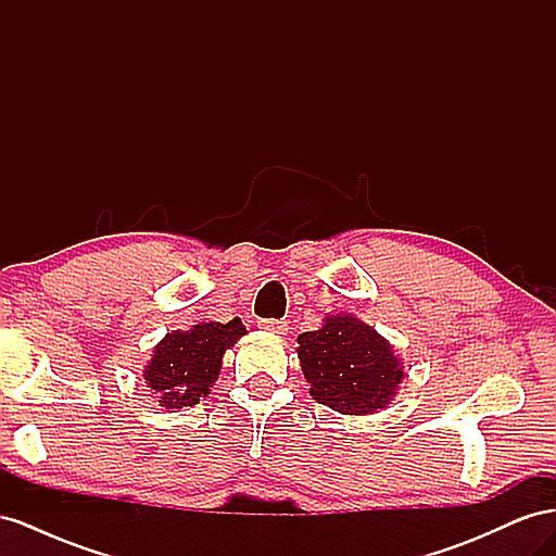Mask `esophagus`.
<instances>
[{
  "label": "esophagus",
  "mask_w": 556,
  "mask_h": 556,
  "mask_svg": "<svg viewBox=\"0 0 556 556\" xmlns=\"http://www.w3.org/2000/svg\"><path fill=\"white\" fill-rule=\"evenodd\" d=\"M257 327L268 331V333H276V336L288 331V323H285V319H274V317L271 319H260Z\"/></svg>",
  "instance_id": "1"
}]
</instances>
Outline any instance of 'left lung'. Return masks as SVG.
Here are the masks:
<instances>
[{
  "label": "left lung",
  "instance_id": "left-lung-1",
  "mask_svg": "<svg viewBox=\"0 0 556 556\" xmlns=\"http://www.w3.org/2000/svg\"><path fill=\"white\" fill-rule=\"evenodd\" d=\"M296 355L311 396L343 415L384 408L403 378L392 345L352 315H329L323 329L301 333Z\"/></svg>",
  "mask_w": 556,
  "mask_h": 556
}]
</instances>
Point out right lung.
Segmentation results:
<instances>
[{"label": "right lung", "mask_w": 556, "mask_h": 556, "mask_svg": "<svg viewBox=\"0 0 556 556\" xmlns=\"http://www.w3.org/2000/svg\"><path fill=\"white\" fill-rule=\"evenodd\" d=\"M243 333L245 327L239 317L227 325L201 323L190 331L166 333L143 371L148 387L160 399V406L188 408L206 396L208 387L220 374L225 350Z\"/></svg>", "instance_id": "1"}]
</instances>
